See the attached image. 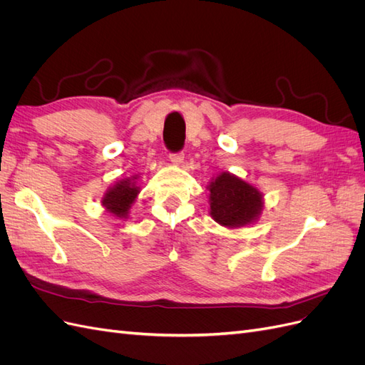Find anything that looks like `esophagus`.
<instances>
[{"instance_id": "34e87169", "label": "esophagus", "mask_w": 365, "mask_h": 365, "mask_svg": "<svg viewBox=\"0 0 365 365\" xmlns=\"http://www.w3.org/2000/svg\"><path fill=\"white\" fill-rule=\"evenodd\" d=\"M170 161L176 165H181L184 163V153L182 152H176V153H170Z\"/></svg>"}]
</instances>
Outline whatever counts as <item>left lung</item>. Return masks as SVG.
<instances>
[{"label": "left lung", "mask_w": 365, "mask_h": 365, "mask_svg": "<svg viewBox=\"0 0 365 365\" xmlns=\"http://www.w3.org/2000/svg\"><path fill=\"white\" fill-rule=\"evenodd\" d=\"M210 215L217 224L237 228L256 220L262 212V193L228 172L210 182Z\"/></svg>", "instance_id": "1"}]
</instances>
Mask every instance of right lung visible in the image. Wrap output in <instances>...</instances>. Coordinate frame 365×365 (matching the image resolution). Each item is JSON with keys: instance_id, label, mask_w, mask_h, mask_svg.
<instances>
[{"instance_id": "add662e5", "label": "right lung", "mask_w": 365, "mask_h": 365, "mask_svg": "<svg viewBox=\"0 0 365 365\" xmlns=\"http://www.w3.org/2000/svg\"><path fill=\"white\" fill-rule=\"evenodd\" d=\"M132 180H137L135 176ZM132 180H121L114 187H111L103 196L102 204L109 213H113L117 217H128L129 208L132 202L135 201L140 189Z\"/></svg>"}]
</instances>
